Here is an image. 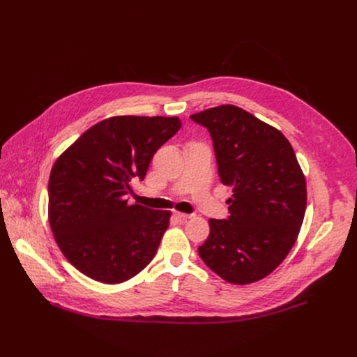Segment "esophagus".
I'll use <instances>...</instances> for the list:
<instances>
[{
  "mask_svg": "<svg viewBox=\"0 0 357 357\" xmlns=\"http://www.w3.org/2000/svg\"><path fill=\"white\" fill-rule=\"evenodd\" d=\"M174 217H175L179 222H185L186 220L192 218V215H190V214H183V213H178V211H175V213H174Z\"/></svg>",
  "mask_w": 357,
  "mask_h": 357,
  "instance_id": "esophagus-1",
  "label": "esophagus"
}]
</instances>
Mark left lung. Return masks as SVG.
Here are the masks:
<instances>
[{
	"mask_svg": "<svg viewBox=\"0 0 357 357\" xmlns=\"http://www.w3.org/2000/svg\"><path fill=\"white\" fill-rule=\"evenodd\" d=\"M191 119L207 127L218 175L233 186L230 217L211 218L198 253L204 264L234 285L271 275L291 252L307 208V183L288 139L273 126L231 104Z\"/></svg>",
	"mask_w": 357,
	"mask_h": 357,
	"instance_id": "left-lung-1",
	"label": "left lung"
}]
</instances>
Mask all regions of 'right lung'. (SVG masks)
<instances>
[{"instance_id":"right-lung-1","label":"right lung","mask_w":357,"mask_h":357,"mask_svg":"<svg viewBox=\"0 0 357 357\" xmlns=\"http://www.w3.org/2000/svg\"><path fill=\"white\" fill-rule=\"evenodd\" d=\"M179 128L178 117H109L56 159L49 178V224L63 256L88 278L121 284L155 257L171 211L128 204L127 195Z\"/></svg>"}]
</instances>
